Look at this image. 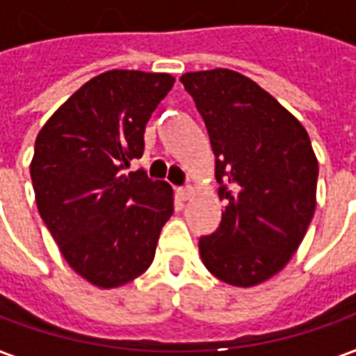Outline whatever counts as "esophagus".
<instances>
[{
    "label": "esophagus",
    "mask_w": 356,
    "mask_h": 356,
    "mask_svg": "<svg viewBox=\"0 0 356 356\" xmlns=\"http://www.w3.org/2000/svg\"><path fill=\"white\" fill-rule=\"evenodd\" d=\"M193 187L191 185H185V187H179L177 189V197L181 199V201H187V199H191L193 197Z\"/></svg>",
    "instance_id": "obj_1"
}]
</instances>
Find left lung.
Returning a JSON list of instances; mask_svg holds the SVG:
<instances>
[{"mask_svg":"<svg viewBox=\"0 0 356 356\" xmlns=\"http://www.w3.org/2000/svg\"><path fill=\"white\" fill-rule=\"evenodd\" d=\"M181 82L207 126L227 201L218 228L199 240L202 264L230 286L262 284L296 254L315 213L319 165L309 136L234 70L187 72Z\"/></svg>","mask_w":356,"mask_h":356,"instance_id":"obj_1","label":"left lung"}]
</instances>
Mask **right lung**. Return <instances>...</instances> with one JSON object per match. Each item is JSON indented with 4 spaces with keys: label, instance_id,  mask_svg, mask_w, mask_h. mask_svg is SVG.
Listing matches in <instances>:
<instances>
[{
    "label": "right lung",
    "instance_id": "obj_1",
    "mask_svg": "<svg viewBox=\"0 0 356 356\" xmlns=\"http://www.w3.org/2000/svg\"><path fill=\"white\" fill-rule=\"evenodd\" d=\"M175 79L108 70L88 80L39 131L31 161L37 209L65 260L98 288H118L154 262L173 191L143 169V131Z\"/></svg>",
    "mask_w": 356,
    "mask_h": 356
}]
</instances>
